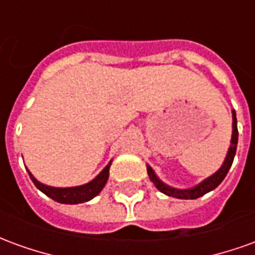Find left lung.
I'll return each instance as SVG.
<instances>
[{"mask_svg": "<svg viewBox=\"0 0 255 255\" xmlns=\"http://www.w3.org/2000/svg\"><path fill=\"white\" fill-rule=\"evenodd\" d=\"M232 119H234V123H232L234 131H232V139H231V147L228 150V154H227V158H225L223 166L214 173L213 176L208 177L201 184H198L197 187L190 188V190H177V188H172L164 184L158 177L155 176L153 169L150 166H147V173H149L150 180L154 183L155 187L158 188L161 192L166 194L168 197H175L179 198V199H197V198L202 197L206 192L212 191V190L217 187L220 183L224 180V177L227 176V173H228L231 165L234 162V157H235L236 153V146H238V122H236L235 111H232Z\"/></svg>", "mask_w": 255, "mask_h": 255, "instance_id": "1", "label": "left lung"}]
</instances>
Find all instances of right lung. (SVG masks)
Returning <instances> with one entry per match:
<instances>
[{
	"instance_id": "1",
	"label": "right lung",
	"mask_w": 255,
	"mask_h": 255,
	"mask_svg": "<svg viewBox=\"0 0 255 255\" xmlns=\"http://www.w3.org/2000/svg\"><path fill=\"white\" fill-rule=\"evenodd\" d=\"M109 168L111 164L106 165L104 171L101 172L98 176L95 177L94 180H91L87 184L83 186H78V187H69V188H56L50 187V186H45L36 180L35 177L31 175V172H28L31 180L35 184L36 188H39L43 194H46L47 197H50L54 199L56 202L60 203H68V205H76V203L87 202L90 199H93L95 195H98L101 190L104 188V186L108 182L109 177Z\"/></svg>"
}]
</instances>
